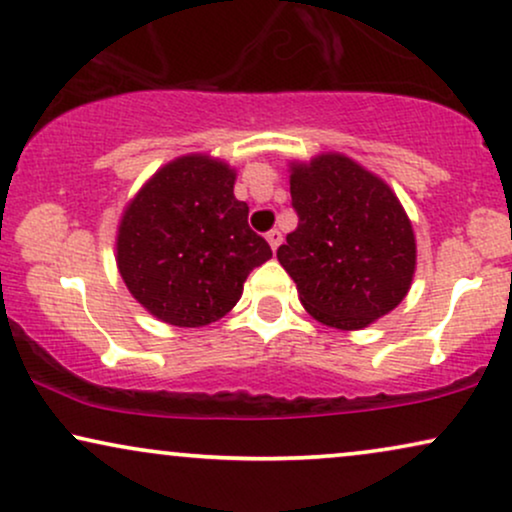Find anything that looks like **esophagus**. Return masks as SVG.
Segmentation results:
<instances>
[{
	"instance_id": "obj_1",
	"label": "esophagus",
	"mask_w": 512,
	"mask_h": 512,
	"mask_svg": "<svg viewBox=\"0 0 512 512\" xmlns=\"http://www.w3.org/2000/svg\"><path fill=\"white\" fill-rule=\"evenodd\" d=\"M266 239H268V244H270V249L273 251H277V246L282 244V232L280 230H270L268 235H266Z\"/></svg>"
}]
</instances>
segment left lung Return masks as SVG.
Wrapping results in <instances>:
<instances>
[{"label":"left lung","mask_w":512,"mask_h":512,"mask_svg":"<svg viewBox=\"0 0 512 512\" xmlns=\"http://www.w3.org/2000/svg\"><path fill=\"white\" fill-rule=\"evenodd\" d=\"M299 225L277 249L318 323L361 330L394 311L415 273V235L384 180L344 154L292 163Z\"/></svg>","instance_id":"obj_1"}]
</instances>
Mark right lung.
Returning <instances> with one entry per match:
<instances>
[{
	"label": "right lung",
	"mask_w": 512,
	"mask_h": 512,
	"mask_svg": "<svg viewBox=\"0 0 512 512\" xmlns=\"http://www.w3.org/2000/svg\"><path fill=\"white\" fill-rule=\"evenodd\" d=\"M237 173L206 154L156 170L123 211L116 261L125 287L175 327L216 323L242 296L244 280L273 251L235 199Z\"/></svg>",
	"instance_id": "add662e5"
}]
</instances>
